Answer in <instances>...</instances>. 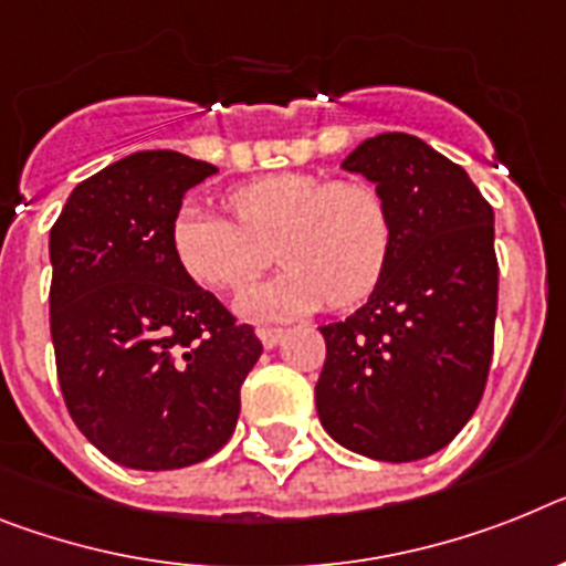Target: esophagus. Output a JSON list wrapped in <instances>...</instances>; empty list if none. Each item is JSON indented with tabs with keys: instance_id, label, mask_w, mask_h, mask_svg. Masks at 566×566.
Returning a JSON list of instances; mask_svg holds the SVG:
<instances>
[{
	"instance_id": "obj_1",
	"label": "esophagus",
	"mask_w": 566,
	"mask_h": 566,
	"mask_svg": "<svg viewBox=\"0 0 566 566\" xmlns=\"http://www.w3.org/2000/svg\"><path fill=\"white\" fill-rule=\"evenodd\" d=\"M255 334H259V339H261V345H264V348H275V345L282 342L284 331H282V327H273V325H261Z\"/></svg>"
}]
</instances>
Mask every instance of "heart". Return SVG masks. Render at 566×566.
Listing matches in <instances>:
<instances>
[{
	"mask_svg": "<svg viewBox=\"0 0 566 566\" xmlns=\"http://www.w3.org/2000/svg\"><path fill=\"white\" fill-rule=\"evenodd\" d=\"M235 221L187 207L172 221L180 270L207 291H244L268 268L282 273L239 298L253 322L284 319L331 305L350 307L377 291L394 250L388 201L368 180L279 172L232 189Z\"/></svg>",
	"mask_w": 566,
	"mask_h": 566,
	"instance_id": "b5f03b06",
	"label": "heart"
}]
</instances>
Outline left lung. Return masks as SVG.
<instances>
[{
  "label": "left lung",
  "mask_w": 566,
  "mask_h": 566,
  "mask_svg": "<svg viewBox=\"0 0 566 566\" xmlns=\"http://www.w3.org/2000/svg\"><path fill=\"white\" fill-rule=\"evenodd\" d=\"M394 218L386 275L345 322L322 325L316 411L336 443L388 463L429 458L483 397L497 313L495 212L467 169L406 132L342 160Z\"/></svg>",
  "instance_id": "8db88e82"
}]
</instances>
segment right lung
Returning <instances> with one entry per match:
<instances>
[{
    "label": "right lung",
    "instance_id": "add662e5",
    "mask_svg": "<svg viewBox=\"0 0 566 566\" xmlns=\"http://www.w3.org/2000/svg\"><path fill=\"white\" fill-rule=\"evenodd\" d=\"M218 169L135 151L85 178L51 227V339L71 420L126 469L201 463L235 431L261 356L210 291L180 270L172 221Z\"/></svg>",
    "mask_w": 566,
    "mask_h": 566
}]
</instances>
